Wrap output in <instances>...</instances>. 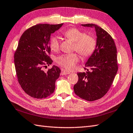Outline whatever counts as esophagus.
Masks as SVG:
<instances>
[{"label": "esophagus", "mask_w": 133, "mask_h": 133, "mask_svg": "<svg viewBox=\"0 0 133 133\" xmlns=\"http://www.w3.org/2000/svg\"><path fill=\"white\" fill-rule=\"evenodd\" d=\"M62 72H63V75H69L70 73V72L69 71H67V70H62Z\"/></svg>", "instance_id": "obj_1"}]
</instances>
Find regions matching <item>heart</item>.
Listing matches in <instances>:
<instances>
[{
  "mask_svg": "<svg viewBox=\"0 0 133 133\" xmlns=\"http://www.w3.org/2000/svg\"><path fill=\"white\" fill-rule=\"evenodd\" d=\"M64 36L74 42L73 49L76 51L83 58H87L95 51L97 42L95 38L76 28H70L63 32ZM49 46L54 51L60 48V42L57 36H54L49 40ZM79 61L76 52L62 55L57 58V64L68 70H72Z\"/></svg>",
  "mask_w": 133,
  "mask_h": 133,
  "instance_id": "obj_1",
  "label": "heart"
}]
</instances>
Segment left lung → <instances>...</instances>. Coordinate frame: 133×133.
Segmentation results:
<instances>
[{
  "label": "left lung",
  "mask_w": 133,
  "mask_h": 133,
  "mask_svg": "<svg viewBox=\"0 0 133 133\" xmlns=\"http://www.w3.org/2000/svg\"><path fill=\"white\" fill-rule=\"evenodd\" d=\"M97 35V45L85 64L86 72L77 73L78 80L73 89L77 96L88 101L100 99L107 93L118 71L117 48L110 34L94 24Z\"/></svg>",
  "instance_id": "obj_1"
}]
</instances>
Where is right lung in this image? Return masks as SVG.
<instances>
[{"label": "right lung", "instance_id": "right-lung-1", "mask_svg": "<svg viewBox=\"0 0 133 133\" xmlns=\"http://www.w3.org/2000/svg\"><path fill=\"white\" fill-rule=\"evenodd\" d=\"M63 24H36L25 30L20 38L14 54L17 80L23 90L34 98H46L54 92L61 70L55 65L46 72L43 69L53 62L49 56L51 35Z\"/></svg>", "mask_w": 133, "mask_h": 133}]
</instances>
